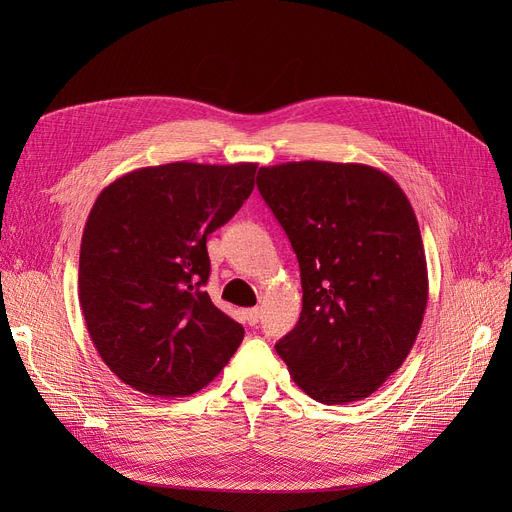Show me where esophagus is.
Listing matches in <instances>:
<instances>
[{
    "label": "esophagus",
    "mask_w": 512,
    "mask_h": 512,
    "mask_svg": "<svg viewBox=\"0 0 512 512\" xmlns=\"http://www.w3.org/2000/svg\"><path fill=\"white\" fill-rule=\"evenodd\" d=\"M245 315H247V321H249V324H251V326H255L257 321L261 319V309H259V307L247 309V311H245Z\"/></svg>",
    "instance_id": "obj_1"
}]
</instances>
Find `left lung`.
I'll use <instances>...</instances> for the list:
<instances>
[{"label":"left lung","mask_w":512,"mask_h":512,"mask_svg":"<svg viewBox=\"0 0 512 512\" xmlns=\"http://www.w3.org/2000/svg\"><path fill=\"white\" fill-rule=\"evenodd\" d=\"M257 188L301 267L303 311L276 353L317 402L367 398L405 363L427 307L407 195L382 170L334 161L259 168Z\"/></svg>","instance_id":"1"}]
</instances>
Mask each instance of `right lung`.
Returning a JSON list of instances; mask_svg holds the SVG:
<instances>
[{
    "label": "right lung",
    "mask_w": 512,
    "mask_h": 512,
    "mask_svg": "<svg viewBox=\"0 0 512 512\" xmlns=\"http://www.w3.org/2000/svg\"><path fill=\"white\" fill-rule=\"evenodd\" d=\"M255 172L174 161L116 178L93 203L78 299L99 357L130 388L191 396L236 353L245 328L203 290L207 236L249 199Z\"/></svg>",
    "instance_id": "add662e5"
}]
</instances>
